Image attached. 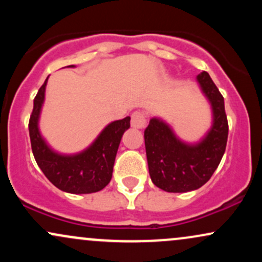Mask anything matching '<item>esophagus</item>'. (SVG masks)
<instances>
[{
    "mask_svg": "<svg viewBox=\"0 0 262 262\" xmlns=\"http://www.w3.org/2000/svg\"><path fill=\"white\" fill-rule=\"evenodd\" d=\"M130 124L133 128L141 129L145 127L146 124V114L141 111H138V112H134L132 114V121Z\"/></svg>",
    "mask_w": 262,
    "mask_h": 262,
    "instance_id": "1",
    "label": "esophagus"
}]
</instances>
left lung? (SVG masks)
<instances>
[{"label": "left lung", "mask_w": 262, "mask_h": 262, "mask_svg": "<svg viewBox=\"0 0 262 262\" xmlns=\"http://www.w3.org/2000/svg\"><path fill=\"white\" fill-rule=\"evenodd\" d=\"M203 95L212 108V127L194 144L180 139L172 128L154 117L144 130L149 173L156 187L182 193L197 189L212 177L223 158L228 140L224 98L209 74L197 76Z\"/></svg>", "instance_id": "8db88e82"}]
</instances>
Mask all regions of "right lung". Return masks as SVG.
<instances>
[{
    "label": "right lung",
    "mask_w": 262,
    "mask_h": 262,
    "mask_svg": "<svg viewBox=\"0 0 262 262\" xmlns=\"http://www.w3.org/2000/svg\"><path fill=\"white\" fill-rule=\"evenodd\" d=\"M47 82L48 77L35 96L28 125L35 161L47 179L61 191L74 194L101 191L112 179L119 143L124 132L130 127V117L110 123L91 145L82 151L70 155L60 154L48 145L39 130V117L44 103Z\"/></svg>",
    "instance_id": "obj_1"
}]
</instances>
